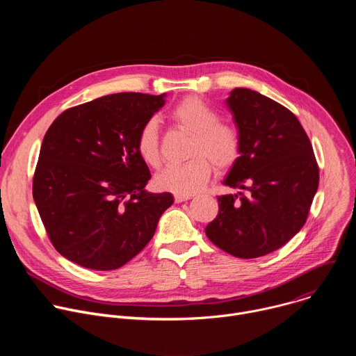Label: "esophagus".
<instances>
[{"mask_svg": "<svg viewBox=\"0 0 356 356\" xmlns=\"http://www.w3.org/2000/svg\"><path fill=\"white\" fill-rule=\"evenodd\" d=\"M191 195H183V194H175V201L176 202H183V201H187L190 200Z\"/></svg>", "mask_w": 356, "mask_h": 356, "instance_id": "obj_1", "label": "esophagus"}]
</instances>
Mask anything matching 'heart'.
<instances>
[{
    "label": "heart",
    "mask_w": 356,
    "mask_h": 356,
    "mask_svg": "<svg viewBox=\"0 0 356 356\" xmlns=\"http://www.w3.org/2000/svg\"><path fill=\"white\" fill-rule=\"evenodd\" d=\"M173 122L191 135L186 163L165 168L155 177L158 188L190 195L200 191L211 176V163L224 170L231 168L241 150L236 129L220 121V114L204 99L187 97L172 110ZM136 149L142 161L158 168L161 163L159 127L155 118L147 120L139 129Z\"/></svg>",
    "instance_id": "obj_1"
}]
</instances>
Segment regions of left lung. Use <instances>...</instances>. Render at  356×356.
Segmentation results:
<instances>
[{"mask_svg": "<svg viewBox=\"0 0 356 356\" xmlns=\"http://www.w3.org/2000/svg\"><path fill=\"white\" fill-rule=\"evenodd\" d=\"M225 104L241 150L224 184L246 193L218 197V216L206 234L232 257L259 258L302 228L318 188V166L306 131L286 107L249 88L232 90Z\"/></svg>", "mask_w": 356, "mask_h": 356, "instance_id": "1", "label": "left lung"}]
</instances>
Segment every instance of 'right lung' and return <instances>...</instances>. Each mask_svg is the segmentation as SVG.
I'll return each instance as SVG.
<instances>
[{
    "label": "right lung",
    "mask_w": 356,
    "mask_h": 356,
    "mask_svg": "<svg viewBox=\"0 0 356 356\" xmlns=\"http://www.w3.org/2000/svg\"><path fill=\"white\" fill-rule=\"evenodd\" d=\"M166 94L117 92L62 113L42 140L33 200L66 259L94 270L124 266L154 236L170 193L145 190L147 165L136 149L142 125Z\"/></svg>",
    "instance_id": "obj_1"
}]
</instances>
